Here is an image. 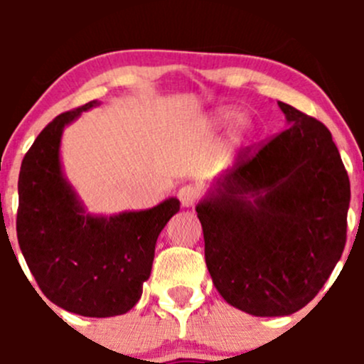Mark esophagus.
Listing matches in <instances>:
<instances>
[{
	"mask_svg": "<svg viewBox=\"0 0 364 364\" xmlns=\"http://www.w3.org/2000/svg\"><path fill=\"white\" fill-rule=\"evenodd\" d=\"M178 199L181 200L183 208H192L199 200V188L196 185H185L178 190Z\"/></svg>",
	"mask_w": 364,
	"mask_h": 364,
	"instance_id": "obj_1",
	"label": "esophagus"
}]
</instances>
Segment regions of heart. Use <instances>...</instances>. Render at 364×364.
<instances>
[{
	"label": "heart",
	"instance_id": "heart-1",
	"mask_svg": "<svg viewBox=\"0 0 364 364\" xmlns=\"http://www.w3.org/2000/svg\"><path fill=\"white\" fill-rule=\"evenodd\" d=\"M241 119V112L236 111V109H223V111H218L215 116V124L220 128H229L232 124H236L237 121ZM243 135L245 137H250L252 135V128L245 127L243 128Z\"/></svg>",
	"mask_w": 364,
	"mask_h": 364
}]
</instances>
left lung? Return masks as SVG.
<instances>
[{
  "label": "left lung",
  "mask_w": 364,
  "mask_h": 364,
  "mask_svg": "<svg viewBox=\"0 0 364 364\" xmlns=\"http://www.w3.org/2000/svg\"><path fill=\"white\" fill-rule=\"evenodd\" d=\"M278 105L289 128L257 151H241L196 208L216 291L255 317L306 306L347 241L350 183L331 132Z\"/></svg>",
  "instance_id": "8db88e82"
}]
</instances>
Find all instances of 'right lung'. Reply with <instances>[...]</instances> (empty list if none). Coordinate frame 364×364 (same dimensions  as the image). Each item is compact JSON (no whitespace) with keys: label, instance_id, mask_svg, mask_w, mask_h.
Segmentation results:
<instances>
[{"label":"right lung","instance_id":"obj_1","mask_svg":"<svg viewBox=\"0 0 364 364\" xmlns=\"http://www.w3.org/2000/svg\"><path fill=\"white\" fill-rule=\"evenodd\" d=\"M95 105L97 100L54 117L26 153L17 240L47 299L84 317H114L141 299L159 234L179 211V200L171 197L114 216L84 211L61 171L60 142L63 128Z\"/></svg>","mask_w":364,"mask_h":364}]
</instances>
